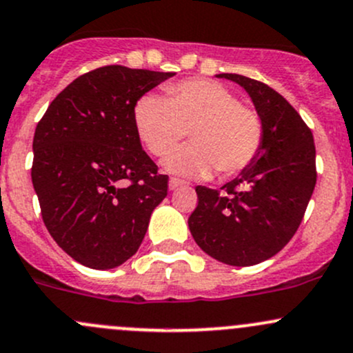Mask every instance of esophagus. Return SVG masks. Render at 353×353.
Returning a JSON list of instances; mask_svg holds the SVG:
<instances>
[{
	"instance_id": "34e87169",
	"label": "esophagus",
	"mask_w": 353,
	"mask_h": 353,
	"mask_svg": "<svg viewBox=\"0 0 353 353\" xmlns=\"http://www.w3.org/2000/svg\"><path fill=\"white\" fill-rule=\"evenodd\" d=\"M181 186H186V181L177 179V177H170V179H169V189H177Z\"/></svg>"
}]
</instances>
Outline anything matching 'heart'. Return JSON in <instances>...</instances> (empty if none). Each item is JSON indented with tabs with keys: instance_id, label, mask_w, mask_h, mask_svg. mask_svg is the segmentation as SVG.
I'll list each match as a JSON object with an SVG mask.
<instances>
[{
	"instance_id": "obj_1",
	"label": "heart",
	"mask_w": 353,
	"mask_h": 353,
	"mask_svg": "<svg viewBox=\"0 0 353 353\" xmlns=\"http://www.w3.org/2000/svg\"><path fill=\"white\" fill-rule=\"evenodd\" d=\"M167 96L143 94L133 108L140 139L157 157L170 154L189 137L192 145L174 152L165 161L170 172L205 177L236 176L259 155L264 123L257 110L216 81L188 79L165 88Z\"/></svg>"
}]
</instances>
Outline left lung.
I'll list each match as a JSON object with an SVG mask.
<instances>
[{"label":"left lung","instance_id":"1","mask_svg":"<svg viewBox=\"0 0 353 353\" xmlns=\"http://www.w3.org/2000/svg\"><path fill=\"white\" fill-rule=\"evenodd\" d=\"M250 94L264 123L255 161L221 189L196 186L188 225L196 243L228 265H255L294 236L316 184L313 133L285 98L261 81L218 74Z\"/></svg>","mask_w":353,"mask_h":353}]
</instances>
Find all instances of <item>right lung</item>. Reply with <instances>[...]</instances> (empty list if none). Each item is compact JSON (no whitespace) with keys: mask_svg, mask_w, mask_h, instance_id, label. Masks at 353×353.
Listing matches in <instances>:
<instances>
[{"mask_svg":"<svg viewBox=\"0 0 353 353\" xmlns=\"http://www.w3.org/2000/svg\"><path fill=\"white\" fill-rule=\"evenodd\" d=\"M174 72L105 65L74 79L33 135L32 183L59 247L91 269L128 261L169 177L145 154L135 103Z\"/></svg>","mask_w":353,"mask_h":353,"instance_id":"1","label":"right lung"}]
</instances>
